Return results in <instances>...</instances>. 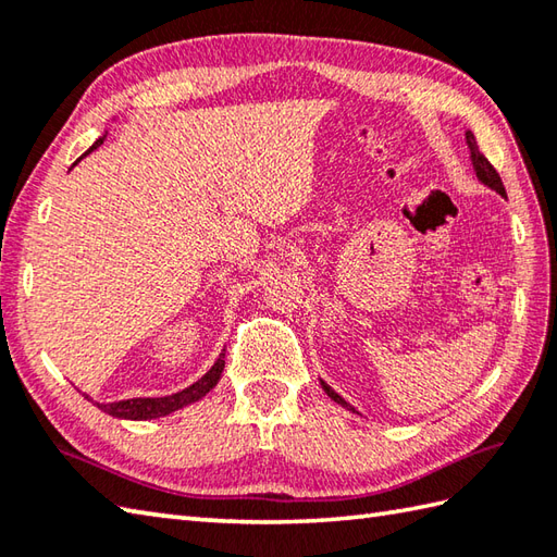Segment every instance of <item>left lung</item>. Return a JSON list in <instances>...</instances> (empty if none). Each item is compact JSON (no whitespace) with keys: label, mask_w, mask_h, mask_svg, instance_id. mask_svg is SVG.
<instances>
[{"label":"left lung","mask_w":557,"mask_h":557,"mask_svg":"<svg viewBox=\"0 0 557 557\" xmlns=\"http://www.w3.org/2000/svg\"><path fill=\"white\" fill-rule=\"evenodd\" d=\"M467 146H469V152H471V164H474V172H476V176H479V182L481 184H486L488 188H493L495 194H500L503 198H507V194H505V186H503V180H500V174L495 172V168L493 164L483 158V152L479 150V144H476V138H474V134L471 132H467ZM321 385H323V389L327 393V397L333 399V401H337L339 407H345V409H349V411H354V413H359L357 409H354L349 401L345 399V397H339L333 387H330L325 381H321Z\"/></svg>","instance_id":"8db88e82"}]
</instances>
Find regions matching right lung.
Returning a JSON list of instances; mask_svg holds the SVG:
<instances>
[{
	"instance_id": "add662e5",
	"label": "right lung",
	"mask_w": 557,
	"mask_h": 557,
	"mask_svg": "<svg viewBox=\"0 0 557 557\" xmlns=\"http://www.w3.org/2000/svg\"><path fill=\"white\" fill-rule=\"evenodd\" d=\"M104 144V136H100L96 144H92L88 152H92L96 148H100ZM83 158V156H81ZM78 158V160H81ZM76 160V162H78ZM224 371V354H220L218 361L212 363V369L203 375L198 377V381L194 385H188L184 389H180V393L174 395H168V397H134V399H122V401H110V405H104V401H92L88 395H83L86 399H90L92 405H96L98 409H102L104 413H110V417H116V419H132V421H148V419H160V417H168V413L182 409V407H188L194 405V401L203 399L212 387L218 385L220 375Z\"/></svg>"
}]
</instances>
